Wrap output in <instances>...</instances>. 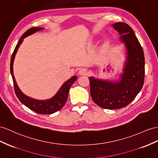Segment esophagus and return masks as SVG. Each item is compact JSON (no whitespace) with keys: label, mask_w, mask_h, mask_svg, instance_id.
<instances>
[{"label":"esophagus","mask_w":158,"mask_h":158,"mask_svg":"<svg viewBox=\"0 0 158 158\" xmlns=\"http://www.w3.org/2000/svg\"><path fill=\"white\" fill-rule=\"evenodd\" d=\"M79 74L80 75H87L88 74V71L87 69H85V68L81 69L79 71Z\"/></svg>","instance_id":"obj_1"}]
</instances>
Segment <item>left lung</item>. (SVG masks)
<instances>
[{
	"mask_svg": "<svg viewBox=\"0 0 158 158\" xmlns=\"http://www.w3.org/2000/svg\"><path fill=\"white\" fill-rule=\"evenodd\" d=\"M119 33L125 48V59L118 79H103L89 77L90 94L101 107L117 110L127 106L142 88L145 76L143 51L133 29L125 23L111 25Z\"/></svg>",
	"mask_w": 158,
	"mask_h": 158,
	"instance_id": "obj_1",
	"label": "left lung"
}]
</instances>
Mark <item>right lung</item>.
<instances>
[{
  "mask_svg": "<svg viewBox=\"0 0 158 158\" xmlns=\"http://www.w3.org/2000/svg\"><path fill=\"white\" fill-rule=\"evenodd\" d=\"M44 29L43 27H33L26 31L23 35L19 40L18 44L16 46L15 51L12 55L11 60H10V73L12 75V78L13 80L14 83V88L16 95L23 104L25 105L26 107L29 108L30 110L33 111L37 114H52L60 110L64 104H65L67 99L68 98L69 91L75 81L77 80V76L74 75L71 77L66 81L60 87L59 89L56 93V94L52 96L51 98L48 99H37L32 98L29 96H27L25 94H23L22 91L20 89L18 85L16 82V80L13 73V64L16 54L19 50V48L21 46V44L23 43V40L25 38L29 37L30 35H33L37 32L42 31Z\"/></svg>",
  "mask_w": 158,
  "mask_h": 158,
  "instance_id": "add662e5",
  "label": "right lung"
}]
</instances>
